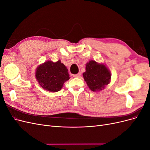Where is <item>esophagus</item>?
<instances>
[{"label":"esophagus","instance_id":"obj_1","mask_svg":"<svg viewBox=\"0 0 150 150\" xmlns=\"http://www.w3.org/2000/svg\"><path fill=\"white\" fill-rule=\"evenodd\" d=\"M73 76L74 77V78H80V77H81V73L74 74V75H73Z\"/></svg>","mask_w":150,"mask_h":150}]
</instances>
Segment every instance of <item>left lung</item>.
Masks as SVG:
<instances>
[{
  "mask_svg": "<svg viewBox=\"0 0 150 150\" xmlns=\"http://www.w3.org/2000/svg\"><path fill=\"white\" fill-rule=\"evenodd\" d=\"M83 78L89 88L93 91H99L110 83L111 72L103 64L91 60L86 64Z\"/></svg>",
  "mask_w": 150,
  "mask_h": 150,
  "instance_id": "left-lung-1",
  "label": "left lung"
}]
</instances>
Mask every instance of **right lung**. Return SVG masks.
<instances>
[{
  "mask_svg": "<svg viewBox=\"0 0 150 150\" xmlns=\"http://www.w3.org/2000/svg\"><path fill=\"white\" fill-rule=\"evenodd\" d=\"M35 78L43 89L51 92L59 91L70 79L67 67L60 60L56 62L47 61L39 65L35 71Z\"/></svg>",
  "mask_w": 150,
  "mask_h": 150,
  "instance_id": "right-lung-1",
  "label": "right lung"
}]
</instances>
